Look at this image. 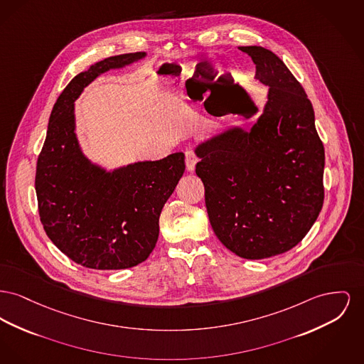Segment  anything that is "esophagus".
<instances>
[{"label":"esophagus","instance_id":"obj_1","mask_svg":"<svg viewBox=\"0 0 364 364\" xmlns=\"http://www.w3.org/2000/svg\"><path fill=\"white\" fill-rule=\"evenodd\" d=\"M198 161H199V158H198V155L193 150H188L186 152V166H187V171H193Z\"/></svg>","mask_w":364,"mask_h":364}]
</instances>
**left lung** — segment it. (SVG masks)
Listing matches in <instances>:
<instances>
[{"instance_id":"obj_1","label":"left lung","mask_w":364,"mask_h":364,"mask_svg":"<svg viewBox=\"0 0 364 364\" xmlns=\"http://www.w3.org/2000/svg\"><path fill=\"white\" fill-rule=\"evenodd\" d=\"M269 86L250 132L230 130L199 146L196 174L214 234L236 256L289 252L308 234L324 200V147L311 100L291 71L262 46H240Z\"/></svg>"}]
</instances>
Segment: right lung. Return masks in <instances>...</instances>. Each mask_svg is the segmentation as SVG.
Returning a JSON list of instances; mask_svg holds the SVG:
<instances>
[{
  "label": "right lung",
  "instance_id": "1",
  "mask_svg": "<svg viewBox=\"0 0 364 364\" xmlns=\"http://www.w3.org/2000/svg\"><path fill=\"white\" fill-rule=\"evenodd\" d=\"M143 56H111L75 75L53 106L38 155L36 193L43 230L62 253L86 268L124 269L147 259L162 208L186 169L184 154L176 152L107 173L78 149L74 100L102 73Z\"/></svg>",
  "mask_w": 364,
  "mask_h": 364
}]
</instances>
